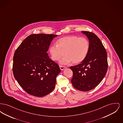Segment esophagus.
<instances>
[{
	"label": "esophagus",
	"mask_w": 123,
	"mask_h": 123,
	"mask_svg": "<svg viewBox=\"0 0 123 123\" xmlns=\"http://www.w3.org/2000/svg\"><path fill=\"white\" fill-rule=\"evenodd\" d=\"M59 67H60V70H64V69L66 68L65 66H61V65H60Z\"/></svg>",
	"instance_id": "1"
}]
</instances>
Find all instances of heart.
<instances>
[{
  "instance_id": "1",
  "label": "heart",
  "mask_w": 123,
  "mask_h": 123,
  "mask_svg": "<svg viewBox=\"0 0 123 123\" xmlns=\"http://www.w3.org/2000/svg\"><path fill=\"white\" fill-rule=\"evenodd\" d=\"M89 50V42L85 37L75 35L62 37L57 41V45H51L49 52L53 61H58L64 53L65 56L59 63L67 64L70 62L78 64L82 62L88 55Z\"/></svg>"
}]
</instances>
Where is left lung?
<instances>
[{
  "instance_id": "left-lung-1",
  "label": "left lung",
  "mask_w": 123,
  "mask_h": 123,
  "mask_svg": "<svg viewBox=\"0 0 123 123\" xmlns=\"http://www.w3.org/2000/svg\"><path fill=\"white\" fill-rule=\"evenodd\" d=\"M82 33L88 37L89 50L81 64L70 67L73 71L71 82L75 88L88 91L95 88L105 76L108 68L107 53L97 35L88 31Z\"/></svg>"
}]
</instances>
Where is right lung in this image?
Instances as JSON below:
<instances>
[{"label":"right lung","instance_id":"obj_1","mask_svg":"<svg viewBox=\"0 0 123 123\" xmlns=\"http://www.w3.org/2000/svg\"><path fill=\"white\" fill-rule=\"evenodd\" d=\"M53 34H33L28 36L14 53L13 75L28 94L43 97L52 92L56 76L61 70L47 53L54 37Z\"/></svg>","mask_w":123,"mask_h":123}]
</instances>
